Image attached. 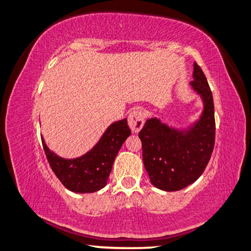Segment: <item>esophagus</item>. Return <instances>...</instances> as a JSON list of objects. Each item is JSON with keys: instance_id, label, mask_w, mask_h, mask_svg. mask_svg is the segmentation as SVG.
<instances>
[{"instance_id": "34e87169", "label": "esophagus", "mask_w": 251, "mask_h": 251, "mask_svg": "<svg viewBox=\"0 0 251 251\" xmlns=\"http://www.w3.org/2000/svg\"><path fill=\"white\" fill-rule=\"evenodd\" d=\"M145 124V116L141 110H133L128 115V126L132 132L138 133L142 128Z\"/></svg>"}]
</instances>
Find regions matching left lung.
I'll list each match as a JSON object with an SVG mask.
<instances>
[{
  "label": "left lung",
  "mask_w": 251,
  "mask_h": 251,
  "mask_svg": "<svg viewBox=\"0 0 251 251\" xmlns=\"http://www.w3.org/2000/svg\"><path fill=\"white\" fill-rule=\"evenodd\" d=\"M191 87L201 95L204 111L189 129L170 127L151 118L139 132L145 169L154 186L163 191H178L196 182L210 161L215 141L214 104L212 91L201 68L195 62Z\"/></svg>",
  "instance_id": "8db88e82"
}]
</instances>
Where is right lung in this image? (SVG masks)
<instances>
[{
    "mask_svg": "<svg viewBox=\"0 0 251 251\" xmlns=\"http://www.w3.org/2000/svg\"><path fill=\"white\" fill-rule=\"evenodd\" d=\"M129 134L126 118L111 124L96 146L76 158L60 157L50 151L44 139L41 141L50 166L60 182L73 192L91 193L106 185L117 154Z\"/></svg>",
    "mask_w": 251,
    "mask_h": 251,
    "instance_id": "right-lung-1",
    "label": "right lung"
}]
</instances>
